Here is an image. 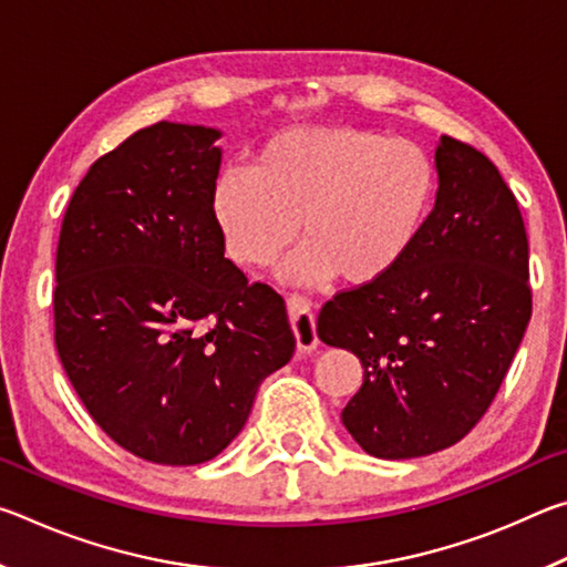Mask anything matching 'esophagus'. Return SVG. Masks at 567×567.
Listing matches in <instances>:
<instances>
[{
  "label": "esophagus",
  "mask_w": 567,
  "mask_h": 567,
  "mask_svg": "<svg viewBox=\"0 0 567 567\" xmlns=\"http://www.w3.org/2000/svg\"><path fill=\"white\" fill-rule=\"evenodd\" d=\"M287 315H290L297 350L310 352L318 348V330H315V315H312L310 300L302 295H290L287 297Z\"/></svg>",
  "instance_id": "1"
}]
</instances>
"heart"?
Here are the masks:
<instances>
[{"instance_id":"1","label":"heart","mask_w":567,"mask_h":567,"mask_svg":"<svg viewBox=\"0 0 567 567\" xmlns=\"http://www.w3.org/2000/svg\"><path fill=\"white\" fill-rule=\"evenodd\" d=\"M437 172L410 140L358 127H292L267 140L252 169H225L213 209L227 255L272 262L295 243L285 277L344 285L388 277L417 245L435 203Z\"/></svg>"}]
</instances>
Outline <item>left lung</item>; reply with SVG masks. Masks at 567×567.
Segmentation results:
<instances>
[{"label": "left lung", "instance_id": "obj_1", "mask_svg": "<svg viewBox=\"0 0 567 567\" xmlns=\"http://www.w3.org/2000/svg\"><path fill=\"white\" fill-rule=\"evenodd\" d=\"M435 167V207L412 252L382 280L334 295L318 318V338L364 368L344 427L385 460L463 440L501 390L533 312L525 223L501 172L447 134Z\"/></svg>", "mask_w": 567, "mask_h": 567}]
</instances>
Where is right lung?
<instances>
[{"label": "right lung", "instance_id": "add662e5", "mask_svg": "<svg viewBox=\"0 0 567 567\" xmlns=\"http://www.w3.org/2000/svg\"><path fill=\"white\" fill-rule=\"evenodd\" d=\"M219 132L157 122L102 155L56 245L54 344L92 420L159 465H199L290 362L285 300L225 257Z\"/></svg>", "mask_w": 567, "mask_h": 567}]
</instances>
